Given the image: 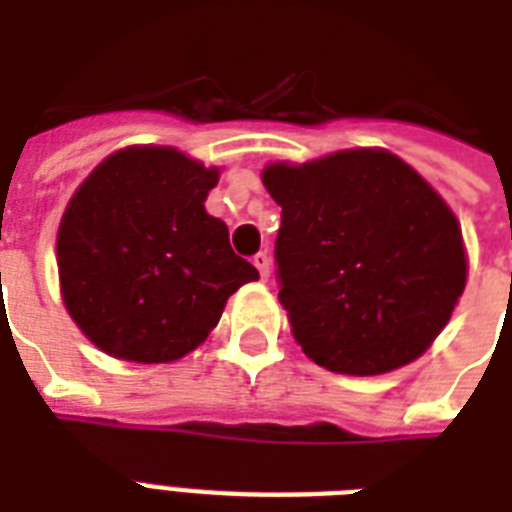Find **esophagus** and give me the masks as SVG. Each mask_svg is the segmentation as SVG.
<instances>
[{"label":"esophagus","instance_id":"obj_1","mask_svg":"<svg viewBox=\"0 0 512 512\" xmlns=\"http://www.w3.org/2000/svg\"><path fill=\"white\" fill-rule=\"evenodd\" d=\"M252 263H255V268L260 271V279H268L271 276V257L265 255V252H257L255 257H252Z\"/></svg>","mask_w":512,"mask_h":512}]
</instances>
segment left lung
I'll use <instances>...</instances> for the list:
<instances>
[{"mask_svg":"<svg viewBox=\"0 0 512 512\" xmlns=\"http://www.w3.org/2000/svg\"><path fill=\"white\" fill-rule=\"evenodd\" d=\"M263 183L281 207L279 300L305 356L356 377L422 356L468 279L446 201L382 148L268 164Z\"/></svg>","mask_w":512,"mask_h":512,"instance_id":"left-lung-1","label":"left lung"}]
</instances>
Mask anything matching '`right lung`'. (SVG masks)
<instances>
[{
  "label": "right lung",
  "mask_w": 512,
  "mask_h": 512,
  "mask_svg": "<svg viewBox=\"0 0 512 512\" xmlns=\"http://www.w3.org/2000/svg\"><path fill=\"white\" fill-rule=\"evenodd\" d=\"M215 167L167 146H135L98 164L58 228L63 303L108 356L170 364L199 348L225 300L260 279L207 215Z\"/></svg>",
  "instance_id": "add662e5"
}]
</instances>
